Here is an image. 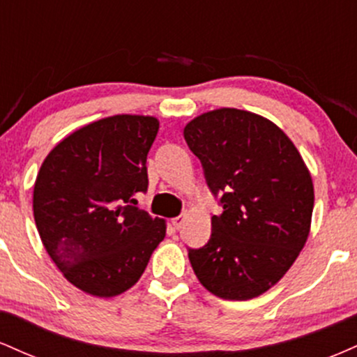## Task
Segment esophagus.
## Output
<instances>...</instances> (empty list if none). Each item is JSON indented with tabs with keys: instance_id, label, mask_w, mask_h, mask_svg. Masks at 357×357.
I'll use <instances>...</instances> for the list:
<instances>
[{
	"instance_id": "obj_1",
	"label": "esophagus",
	"mask_w": 357,
	"mask_h": 357,
	"mask_svg": "<svg viewBox=\"0 0 357 357\" xmlns=\"http://www.w3.org/2000/svg\"><path fill=\"white\" fill-rule=\"evenodd\" d=\"M171 223H173L174 230H179V228H181L183 223H184V216H176V218L171 220Z\"/></svg>"
}]
</instances>
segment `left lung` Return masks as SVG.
Wrapping results in <instances>:
<instances>
[{"instance_id": "left-lung-1", "label": "left lung", "mask_w": 357, "mask_h": 357, "mask_svg": "<svg viewBox=\"0 0 357 357\" xmlns=\"http://www.w3.org/2000/svg\"><path fill=\"white\" fill-rule=\"evenodd\" d=\"M183 132L208 186L215 195L223 191L210 241L188 253L191 267L199 284L225 301L261 296L289 272L309 238V167L280 127L248 110H210Z\"/></svg>"}]
</instances>
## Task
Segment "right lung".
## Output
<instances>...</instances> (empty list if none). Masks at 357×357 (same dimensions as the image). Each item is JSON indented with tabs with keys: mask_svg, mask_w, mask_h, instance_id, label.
I'll return each instance as SVG.
<instances>
[{
	"mask_svg": "<svg viewBox=\"0 0 357 357\" xmlns=\"http://www.w3.org/2000/svg\"><path fill=\"white\" fill-rule=\"evenodd\" d=\"M153 116L117 114L73 130L48 153L33 188V215L61 275L89 296L136 285L166 236V220L132 206L147 190Z\"/></svg>",
	"mask_w": 357,
	"mask_h": 357,
	"instance_id": "add662e5",
	"label": "right lung"
}]
</instances>
